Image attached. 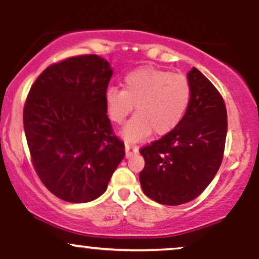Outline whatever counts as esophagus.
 <instances>
[{"instance_id": "obj_1", "label": "esophagus", "mask_w": 259, "mask_h": 259, "mask_svg": "<svg viewBox=\"0 0 259 259\" xmlns=\"http://www.w3.org/2000/svg\"><path fill=\"white\" fill-rule=\"evenodd\" d=\"M139 152V148L136 146H132V145H125V157L126 158H130L133 157L134 154H136Z\"/></svg>"}]
</instances>
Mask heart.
<instances>
[{"instance_id":"b5f03b06","label":"heart","mask_w":259,"mask_h":259,"mask_svg":"<svg viewBox=\"0 0 259 259\" xmlns=\"http://www.w3.org/2000/svg\"><path fill=\"white\" fill-rule=\"evenodd\" d=\"M191 97L189 80L158 68H136L124 76L123 89L109 88L105 92V106L109 120L123 124L134 111L136 114L121 129L125 142H139L154 132L169 134L180 124Z\"/></svg>"}]
</instances>
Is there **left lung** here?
<instances>
[{
	"label": "left lung",
	"mask_w": 259,
	"mask_h": 259,
	"mask_svg": "<svg viewBox=\"0 0 259 259\" xmlns=\"http://www.w3.org/2000/svg\"><path fill=\"white\" fill-rule=\"evenodd\" d=\"M191 97L173 132L141 148L144 194L167 206L195 200L222 164L228 132L227 108L214 85L197 68L187 73Z\"/></svg>",
	"instance_id": "8db88e82"
}]
</instances>
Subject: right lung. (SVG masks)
Listing matches in <instances>:
<instances>
[{
  "label": "right lung",
  "mask_w": 259,
  "mask_h": 259,
  "mask_svg": "<svg viewBox=\"0 0 259 259\" xmlns=\"http://www.w3.org/2000/svg\"><path fill=\"white\" fill-rule=\"evenodd\" d=\"M112 75L105 58L76 56L47 67L28 95L23 121L32 164L63 201L85 203L105 194L125 156L105 106Z\"/></svg>",
  "instance_id": "add662e5"
}]
</instances>
